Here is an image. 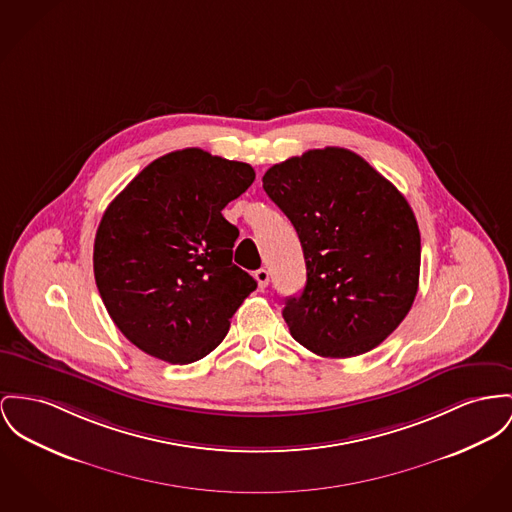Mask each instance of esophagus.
I'll list each match as a JSON object with an SVG mask.
<instances>
[{"label": "esophagus", "mask_w": 512, "mask_h": 512, "mask_svg": "<svg viewBox=\"0 0 512 512\" xmlns=\"http://www.w3.org/2000/svg\"><path fill=\"white\" fill-rule=\"evenodd\" d=\"M254 277H256V281H258V287H260V289H266V287H268V283H270V272H268V270L260 268V270L254 272Z\"/></svg>", "instance_id": "obj_1"}]
</instances>
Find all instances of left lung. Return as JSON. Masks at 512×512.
Returning a JSON list of instances; mask_svg holds the SVG:
<instances>
[{"label": "left lung", "mask_w": 512, "mask_h": 512, "mask_svg": "<svg viewBox=\"0 0 512 512\" xmlns=\"http://www.w3.org/2000/svg\"><path fill=\"white\" fill-rule=\"evenodd\" d=\"M293 223L307 285L283 318L322 357L363 355L406 318L419 285L421 237L408 200L349 149H312L262 178Z\"/></svg>", "instance_id": "obj_1"}]
</instances>
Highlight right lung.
Listing matches in <instances>:
<instances>
[{"mask_svg": "<svg viewBox=\"0 0 512 512\" xmlns=\"http://www.w3.org/2000/svg\"><path fill=\"white\" fill-rule=\"evenodd\" d=\"M254 178L246 163L190 147L155 159L106 207L95 281L118 330L147 355L202 359L256 289L233 264L239 229L221 213Z\"/></svg>", "mask_w": 512, "mask_h": 512, "instance_id": "right-lung-1", "label": "right lung"}]
</instances>
